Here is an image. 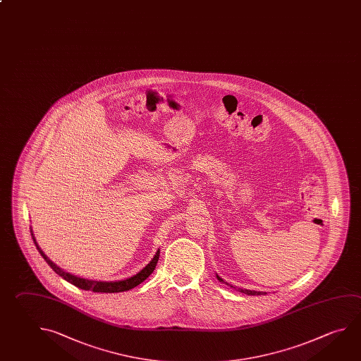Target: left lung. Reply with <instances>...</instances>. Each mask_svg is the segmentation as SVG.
<instances>
[{"mask_svg":"<svg viewBox=\"0 0 361 361\" xmlns=\"http://www.w3.org/2000/svg\"><path fill=\"white\" fill-rule=\"evenodd\" d=\"M219 281H223V279L219 278V276H216ZM242 293H245L247 295H261V294H264L262 291H252V290H247V289H240Z\"/></svg>","mask_w":361,"mask_h":361,"instance_id":"8db88e82","label":"left lung"}]
</instances>
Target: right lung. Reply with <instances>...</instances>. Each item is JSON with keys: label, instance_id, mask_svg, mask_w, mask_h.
Listing matches in <instances>:
<instances>
[{"label": "right lung", "instance_id": "right-lung-1", "mask_svg": "<svg viewBox=\"0 0 361 361\" xmlns=\"http://www.w3.org/2000/svg\"><path fill=\"white\" fill-rule=\"evenodd\" d=\"M30 233H32V238L34 240V243H35V246H37V250L43 256V259L47 261V264L51 266V269L57 272L59 276H62L64 280H67L71 284H73L77 288L83 289V290L95 291V293H121V291L133 289L137 285L143 283L152 274L153 270L156 269L157 262H159V251H157L152 261L142 271L138 272L137 275H134L132 278L126 279V280H121V281H110V283H106V281H92V280H87V279L77 278L75 275H71L68 272L63 271L62 269H59L56 264H53L51 259L45 256L44 252L42 251V248L38 246L37 240L34 238L32 229H30Z\"/></svg>", "mask_w": 361, "mask_h": 361}]
</instances>
